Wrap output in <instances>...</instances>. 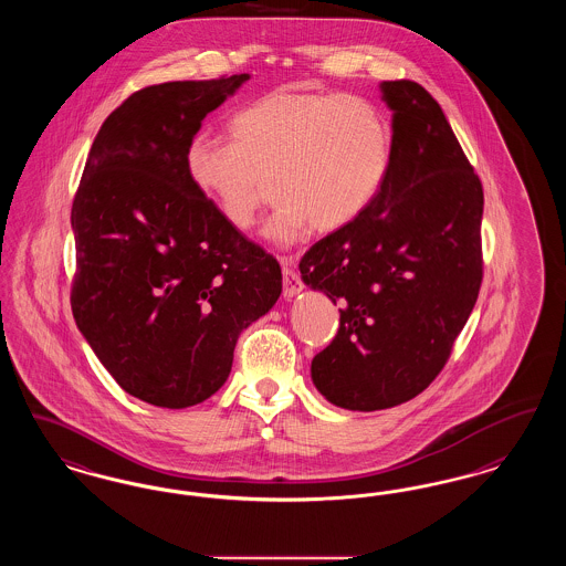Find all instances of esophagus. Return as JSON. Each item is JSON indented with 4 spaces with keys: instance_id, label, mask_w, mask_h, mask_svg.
I'll return each instance as SVG.
<instances>
[{
    "instance_id": "34e87169",
    "label": "esophagus",
    "mask_w": 566,
    "mask_h": 566,
    "mask_svg": "<svg viewBox=\"0 0 566 566\" xmlns=\"http://www.w3.org/2000/svg\"><path fill=\"white\" fill-rule=\"evenodd\" d=\"M280 263H282V282H284V296H294V294L301 293V289H303V282H301V277L296 275V272L293 270V256H282L280 259Z\"/></svg>"
}]
</instances>
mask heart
<instances>
[{
    "label": "heart",
    "mask_w": 566,
    "mask_h": 566,
    "mask_svg": "<svg viewBox=\"0 0 566 566\" xmlns=\"http://www.w3.org/2000/svg\"><path fill=\"white\" fill-rule=\"evenodd\" d=\"M231 143L196 135L189 181L227 226L250 231L270 182L277 208L265 235L293 244L312 229L352 226L377 198L391 164V126L368 98L328 91H273L229 124Z\"/></svg>",
    "instance_id": "heart-1"
}]
</instances>
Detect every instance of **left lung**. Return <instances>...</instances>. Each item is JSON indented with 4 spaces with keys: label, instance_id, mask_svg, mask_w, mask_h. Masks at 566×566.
Masks as SVG:
<instances>
[{
    "label": "left lung",
    "instance_id": "8db88e82",
    "mask_svg": "<svg viewBox=\"0 0 566 566\" xmlns=\"http://www.w3.org/2000/svg\"><path fill=\"white\" fill-rule=\"evenodd\" d=\"M381 92L394 112L384 187L298 263L303 282L340 305L314 385L364 412L408 402L438 377L482 284V182L430 92L410 80Z\"/></svg>",
    "mask_w": 566,
    "mask_h": 566
}]
</instances>
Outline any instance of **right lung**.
<instances>
[{"label": "right lung", "instance_id": "1", "mask_svg": "<svg viewBox=\"0 0 566 566\" xmlns=\"http://www.w3.org/2000/svg\"><path fill=\"white\" fill-rule=\"evenodd\" d=\"M249 73L130 94L92 143L71 227V310L117 385L154 407L226 384L238 337L282 293L277 261L193 187L185 151Z\"/></svg>", "mask_w": 566, "mask_h": 566}]
</instances>
